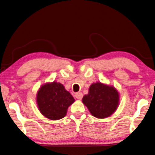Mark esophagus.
I'll return each mask as SVG.
<instances>
[{"label": "esophagus", "mask_w": 155, "mask_h": 155, "mask_svg": "<svg viewBox=\"0 0 155 155\" xmlns=\"http://www.w3.org/2000/svg\"><path fill=\"white\" fill-rule=\"evenodd\" d=\"M75 97L76 98H77L78 100H81L83 98V94L81 92H78L75 94Z\"/></svg>", "instance_id": "obj_1"}]
</instances>
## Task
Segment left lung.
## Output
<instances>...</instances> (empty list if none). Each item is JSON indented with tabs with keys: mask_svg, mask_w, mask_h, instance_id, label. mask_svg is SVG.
Wrapping results in <instances>:
<instances>
[{
	"mask_svg": "<svg viewBox=\"0 0 155 155\" xmlns=\"http://www.w3.org/2000/svg\"><path fill=\"white\" fill-rule=\"evenodd\" d=\"M83 103L93 116L106 118L117 109L119 94L114 87L97 82L91 84L88 94L83 96Z\"/></svg>",
	"mask_w": 155,
	"mask_h": 155,
	"instance_id": "left-lung-1",
	"label": "left lung"
}]
</instances>
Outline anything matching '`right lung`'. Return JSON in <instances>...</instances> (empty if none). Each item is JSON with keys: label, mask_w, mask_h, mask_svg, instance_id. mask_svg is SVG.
<instances>
[{"label": "right lung", "mask_w": 155, "mask_h": 155, "mask_svg": "<svg viewBox=\"0 0 155 155\" xmlns=\"http://www.w3.org/2000/svg\"><path fill=\"white\" fill-rule=\"evenodd\" d=\"M74 98L64 86L55 81L44 84L37 94V104L41 114L47 118L57 120L64 117Z\"/></svg>", "instance_id": "obj_1"}]
</instances>
